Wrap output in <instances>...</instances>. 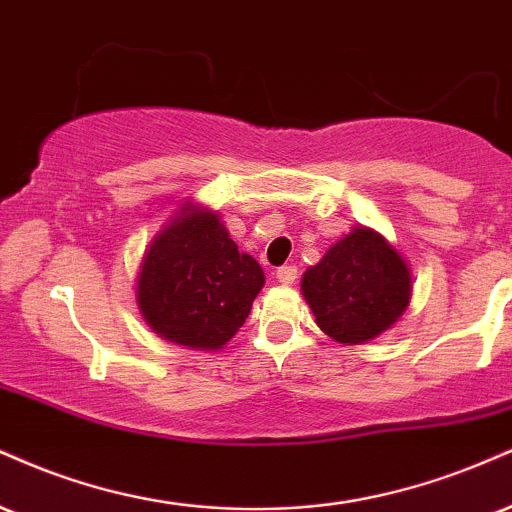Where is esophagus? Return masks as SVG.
Masks as SVG:
<instances>
[{
    "instance_id": "obj_1",
    "label": "esophagus",
    "mask_w": 512,
    "mask_h": 512,
    "mask_svg": "<svg viewBox=\"0 0 512 512\" xmlns=\"http://www.w3.org/2000/svg\"><path fill=\"white\" fill-rule=\"evenodd\" d=\"M276 279L288 286V283H293L295 279H298V267H293V264H283V267L276 269Z\"/></svg>"
}]
</instances>
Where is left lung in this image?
I'll use <instances>...</instances> for the list:
<instances>
[{"instance_id":"8db88e82","label":"left lung","mask_w":512,"mask_h":512,"mask_svg":"<svg viewBox=\"0 0 512 512\" xmlns=\"http://www.w3.org/2000/svg\"><path fill=\"white\" fill-rule=\"evenodd\" d=\"M300 291L326 336L360 346L391 329L408 310L412 279L389 240L355 226L307 269Z\"/></svg>"}]
</instances>
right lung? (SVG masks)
<instances>
[{"label":"right lung","mask_w":512,"mask_h":512,"mask_svg":"<svg viewBox=\"0 0 512 512\" xmlns=\"http://www.w3.org/2000/svg\"><path fill=\"white\" fill-rule=\"evenodd\" d=\"M262 286V267L238 252L219 214L186 202L145 250L135 298L166 341L219 350L245 324Z\"/></svg>","instance_id":"right-lung-1"}]
</instances>
